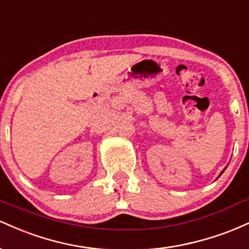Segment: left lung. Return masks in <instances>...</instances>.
<instances>
[{"label":"left lung","mask_w":249,"mask_h":249,"mask_svg":"<svg viewBox=\"0 0 249 249\" xmlns=\"http://www.w3.org/2000/svg\"><path fill=\"white\" fill-rule=\"evenodd\" d=\"M224 171H225V170H224ZM224 171H222V172H221V174H222V173H224Z\"/></svg>","instance_id":"1"}]
</instances>
